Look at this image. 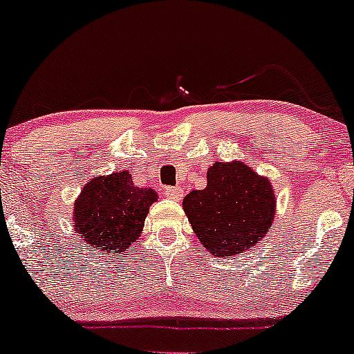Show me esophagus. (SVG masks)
<instances>
[{
  "label": "esophagus",
  "instance_id": "1",
  "mask_svg": "<svg viewBox=\"0 0 354 354\" xmlns=\"http://www.w3.org/2000/svg\"><path fill=\"white\" fill-rule=\"evenodd\" d=\"M165 194L171 200H181L183 198V189L180 186H166L165 188Z\"/></svg>",
  "mask_w": 354,
  "mask_h": 354
}]
</instances>
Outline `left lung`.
<instances>
[{
	"label": "left lung",
	"mask_w": 354,
	"mask_h": 354,
	"mask_svg": "<svg viewBox=\"0 0 354 354\" xmlns=\"http://www.w3.org/2000/svg\"><path fill=\"white\" fill-rule=\"evenodd\" d=\"M205 189H193L183 209L201 245L213 256H238L266 236L276 213L270 178L243 161H216Z\"/></svg>",
	"instance_id": "1"
}]
</instances>
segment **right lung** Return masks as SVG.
<instances>
[{
  "label": "right lung",
  "mask_w": 354,
  "mask_h": 354,
  "mask_svg": "<svg viewBox=\"0 0 354 354\" xmlns=\"http://www.w3.org/2000/svg\"><path fill=\"white\" fill-rule=\"evenodd\" d=\"M154 201H158L156 191L136 186L126 169L98 174L75 200L73 226L91 250L123 254L141 236Z\"/></svg>",
  "instance_id": "right-lung-1"
}]
</instances>
